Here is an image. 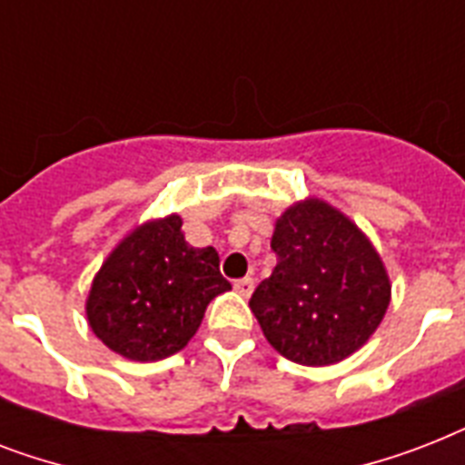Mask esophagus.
<instances>
[{
  "mask_svg": "<svg viewBox=\"0 0 465 465\" xmlns=\"http://www.w3.org/2000/svg\"><path fill=\"white\" fill-rule=\"evenodd\" d=\"M233 290L239 292L241 297H251V292H253V277H243V280H236V282H233Z\"/></svg>",
  "mask_w": 465,
  "mask_h": 465,
  "instance_id": "obj_1",
  "label": "esophagus"
}]
</instances>
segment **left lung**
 Wrapping results in <instances>:
<instances>
[{
    "mask_svg": "<svg viewBox=\"0 0 465 465\" xmlns=\"http://www.w3.org/2000/svg\"><path fill=\"white\" fill-rule=\"evenodd\" d=\"M277 265L251 297L262 335L287 360L328 367L376 332L391 304L389 270L345 212L306 197L277 217Z\"/></svg>",
    "mask_w": 465,
    "mask_h": 465,
    "instance_id": "1",
    "label": "left lung"
}]
</instances>
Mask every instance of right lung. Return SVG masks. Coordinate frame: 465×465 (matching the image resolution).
Listing matches in <instances>:
<instances>
[{
    "label": "right lung",
    "mask_w": 465,
    "mask_h": 465,
    "mask_svg": "<svg viewBox=\"0 0 465 465\" xmlns=\"http://www.w3.org/2000/svg\"><path fill=\"white\" fill-rule=\"evenodd\" d=\"M232 290L212 246H190L178 214L125 233L91 282L86 321L101 342L133 361H159L188 345L204 309Z\"/></svg>",
    "instance_id": "1"
}]
</instances>
